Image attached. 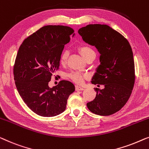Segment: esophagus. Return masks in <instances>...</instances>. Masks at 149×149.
Returning a JSON list of instances; mask_svg holds the SVG:
<instances>
[{"label": "esophagus", "instance_id": "34e87169", "mask_svg": "<svg viewBox=\"0 0 149 149\" xmlns=\"http://www.w3.org/2000/svg\"><path fill=\"white\" fill-rule=\"evenodd\" d=\"M83 90H84V88L79 86H77V85L75 86V91H83Z\"/></svg>", "mask_w": 149, "mask_h": 149}]
</instances>
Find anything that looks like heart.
Listing matches in <instances>:
<instances>
[{
    "mask_svg": "<svg viewBox=\"0 0 149 149\" xmlns=\"http://www.w3.org/2000/svg\"><path fill=\"white\" fill-rule=\"evenodd\" d=\"M78 51L79 53L81 54V55L83 56L84 58H86L88 56L92 55V54H95V51H93V49L91 48L88 46H81L79 47ZM69 56L68 51H64L62 53L61 56L60 58V62L61 64H65L68 60ZM69 77L72 79L73 81H75V83L77 84H81L83 82L84 79L86 77V75H84L81 73L79 72H72L69 75Z\"/></svg>",
    "mask_w": 149,
    "mask_h": 149,
    "instance_id": "obj_1",
    "label": "heart"
}]
</instances>
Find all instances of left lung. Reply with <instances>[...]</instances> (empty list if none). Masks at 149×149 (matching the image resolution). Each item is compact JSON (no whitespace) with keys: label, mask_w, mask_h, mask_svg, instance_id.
I'll return each instance as SVG.
<instances>
[{"label":"left lung","mask_w":149,"mask_h":149,"mask_svg":"<svg viewBox=\"0 0 149 149\" xmlns=\"http://www.w3.org/2000/svg\"><path fill=\"white\" fill-rule=\"evenodd\" d=\"M83 40L100 53V65L92 78L96 88L95 99L87 107L98 116H110L125 105L135 81L133 52L129 42L107 25L90 24L78 30Z\"/></svg>","instance_id":"left-lung-1"}]
</instances>
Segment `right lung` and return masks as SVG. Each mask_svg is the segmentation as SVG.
<instances>
[{
  "label": "right lung",
  "mask_w": 149,
  "mask_h": 149,
  "mask_svg": "<svg viewBox=\"0 0 149 149\" xmlns=\"http://www.w3.org/2000/svg\"><path fill=\"white\" fill-rule=\"evenodd\" d=\"M74 35L68 26H46L25 39L19 49L13 68L17 89L27 106L38 116L61 113L75 91V86L67 80L49 86L59 67L65 45Z\"/></svg>",
  "instance_id": "add662e5"
}]
</instances>
